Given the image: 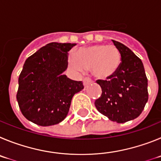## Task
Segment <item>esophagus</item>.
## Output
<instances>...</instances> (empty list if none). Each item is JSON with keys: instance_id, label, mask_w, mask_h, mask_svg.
Returning a JSON list of instances; mask_svg holds the SVG:
<instances>
[{"instance_id": "34e87169", "label": "esophagus", "mask_w": 161, "mask_h": 161, "mask_svg": "<svg viewBox=\"0 0 161 161\" xmlns=\"http://www.w3.org/2000/svg\"><path fill=\"white\" fill-rule=\"evenodd\" d=\"M93 82L94 81H92L91 79H89V78H85V79H83V85L85 87H88V86L91 85V83H93Z\"/></svg>"}]
</instances>
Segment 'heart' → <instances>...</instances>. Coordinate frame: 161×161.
I'll list each match as a JSON object with an SVG mask.
<instances>
[{"label":"heart","instance_id":"obj_1","mask_svg":"<svg viewBox=\"0 0 161 161\" xmlns=\"http://www.w3.org/2000/svg\"><path fill=\"white\" fill-rule=\"evenodd\" d=\"M121 61L120 53L114 45H95L81 48L75 56H70L69 63L74 70L84 73L91 69L97 79L111 78L118 70Z\"/></svg>","mask_w":161,"mask_h":161}]
</instances>
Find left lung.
<instances>
[{
	"label": "left lung",
	"instance_id": "8db88e82",
	"mask_svg": "<svg viewBox=\"0 0 161 161\" xmlns=\"http://www.w3.org/2000/svg\"><path fill=\"white\" fill-rule=\"evenodd\" d=\"M121 55V63L108 80L96 81L102 95L95 102L101 114L114 122L137 118L148 99L147 79L142 61L128 47L112 40Z\"/></svg>",
	"mask_w": 161,
	"mask_h": 161
}]
</instances>
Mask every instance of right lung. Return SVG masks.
<instances>
[{
    "label": "right lung",
    "mask_w": 161,
    "mask_h": 161,
    "mask_svg": "<svg viewBox=\"0 0 161 161\" xmlns=\"http://www.w3.org/2000/svg\"><path fill=\"white\" fill-rule=\"evenodd\" d=\"M75 45L49 43L25 62L17 100L22 115L34 124L46 127L62 122L75 94L84 88L82 81L63 74L68 66V51Z\"/></svg>",
    "instance_id": "add662e5"
}]
</instances>
